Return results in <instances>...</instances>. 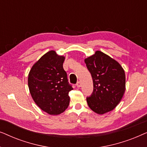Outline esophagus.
<instances>
[{
    "instance_id": "obj_1",
    "label": "esophagus",
    "mask_w": 147,
    "mask_h": 147,
    "mask_svg": "<svg viewBox=\"0 0 147 147\" xmlns=\"http://www.w3.org/2000/svg\"><path fill=\"white\" fill-rule=\"evenodd\" d=\"M76 86H77V87L80 88V87H81V86H82V83H81V82H80V81L78 82L77 84H76Z\"/></svg>"
}]
</instances>
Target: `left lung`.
<instances>
[{"instance_id":"obj_1","label":"left lung","mask_w":147,"mask_h":147,"mask_svg":"<svg viewBox=\"0 0 147 147\" xmlns=\"http://www.w3.org/2000/svg\"><path fill=\"white\" fill-rule=\"evenodd\" d=\"M93 80L94 90L86 98L94 112L104 114L111 111L121 101L126 90L123 68L116 60L100 51L84 60Z\"/></svg>"}]
</instances>
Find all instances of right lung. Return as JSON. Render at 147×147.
Masks as SVG:
<instances>
[{
    "instance_id": "add662e5",
    "label": "right lung",
    "mask_w": 147,
    "mask_h": 147,
    "mask_svg": "<svg viewBox=\"0 0 147 147\" xmlns=\"http://www.w3.org/2000/svg\"><path fill=\"white\" fill-rule=\"evenodd\" d=\"M65 57L48 51L33 65L28 76L30 94L44 112L57 115L67 109L69 92L73 90L63 69Z\"/></svg>"
}]
</instances>
